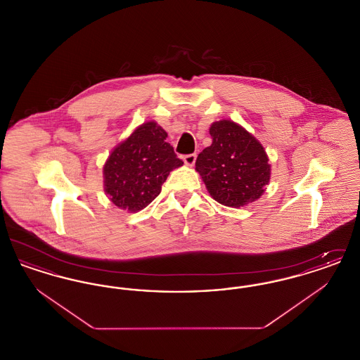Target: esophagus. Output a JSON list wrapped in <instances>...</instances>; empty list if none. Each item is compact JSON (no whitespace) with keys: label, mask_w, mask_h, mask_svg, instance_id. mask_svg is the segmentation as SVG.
Instances as JSON below:
<instances>
[{"label":"esophagus","mask_w":360,"mask_h":360,"mask_svg":"<svg viewBox=\"0 0 360 360\" xmlns=\"http://www.w3.org/2000/svg\"><path fill=\"white\" fill-rule=\"evenodd\" d=\"M195 159H197V155L195 154H188L184 156V162H185V165H186V166H190V167H191V166H194Z\"/></svg>","instance_id":"esophagus-1"}]
</instances>
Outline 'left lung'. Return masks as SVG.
Segmentation results:
<instances>
[{
	"label": "left lung",
	"instance_id": "left-lung-1",
	"mask_svg": "<svg viewBox=\"0 0 360 360\" xmlns=\"http://www.w3.org/2000/svg\"><path fill=\"white\" fill-rule=\"evenodd\" d=\"M209 134L212 144L195 160V170L209 194L229 207L259 200L271 176L269 156L260 141L231 120L214 121Z\"/></svg>",
	"mask_w": 360,
	"mask_h": 360
}]
</instances>
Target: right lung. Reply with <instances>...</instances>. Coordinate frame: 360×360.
<instances>
[{
    "label": "right lung",
    "mask_w": 360,
    "mask_h": 360,
    "mask_svg": "<svg viewBox=\"0 0 360 360\" xmlns=\"http://www.w3.org/2000/svg\"><path fill=\"white\" fill-rule=\"evenodd\" d=\"M184 162L167 143V132L147 121L117 144L103 165V190L113 205L135 213L159 195L163 182Z\"/></svg>",
    "instance_id": "obj_1"
}]
</instances>
